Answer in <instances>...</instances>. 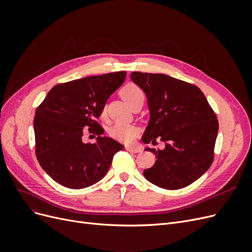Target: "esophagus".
Listing matches in <instances>:
<instances>
[{
    "label": "esophagus",
    "mask_w": 252,
    "mask_h": 252,
    "mask_svg": "<svg viewBox=\"0 0 252 252\" xmlns=\"http://www.w3.org/2000/svg\"><path fill=\"white\" fill-rule=\"evenodd\" d=\"M125 148H126L127 151L132 152V154H139V152L143 151V149L139 146H126Z\"/></svg>",
    "instance_id": "obj_1"
}]
</instances>
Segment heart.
<instances>
[{"label":"heart","instance_id":"1","mask_svg":"<svg viewBox=\"0 0 252 252\" xmlns=\"http://www.w3.org/2000/svg\"><path fill=\"white\" fill-rule=\"evenodd\" d=\"M121 94L129 105H131L136 100H140V98H145L144 91L139 86L134 85V84H128V85H126L121 90ZM105 112L106 109L104 108L102 111L103 116H105ZM108 133L113 139L124 143H129L135 138L136 133H138V129L130 124L117 123L109 128Z\"/></svg>","mask_w":252,"mask_h":252}]
</instances>
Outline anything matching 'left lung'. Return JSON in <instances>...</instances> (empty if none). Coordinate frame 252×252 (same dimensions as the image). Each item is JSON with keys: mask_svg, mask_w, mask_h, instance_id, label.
<instances>
[{"mask_svg": "<svg viewBox=\"0 0 252 252\" xmlns=\"http://www.w3.org/2000/svg\"><path fill=\"white\" fill-rule=\"evenodd\" d=\"M130 78L147 96L150 118L142 141L165 142L151 149L157 161L145 169V179L175 190L191 184L208 170L219 131L215 112L202 90L164 73L131 72Z\"/></svg>", "mask_w": 252, "mask_h": 252, "instance_id": "left-lung-1", "label": "left lung"}]
</instances>
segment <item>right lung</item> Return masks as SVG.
<instances>
[{
	"mask_svg": "<svg viewBox=\"0 0 252 252\" xmlns=\"http://www.w3.org/2000/svg\"><path fill=\"white\" fill-rule=\"evenodd\" d=\"M126 79V71L91 75L59 84L36 108L33 120L35 155L43 170L59 184L82 189L109 170L113 156L124 146L109 136L95 119L109 96ZM93 126L94 144L81 141L82 128Z\"/></svg>",
	"mask_w": 252,
	"mask_h": 252,
	"instance_id": "1",
	"label": "right lung"
}]
</instances>
